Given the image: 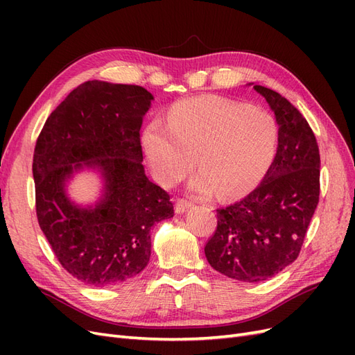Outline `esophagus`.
Instances as JSON below:
<instances>
[{
    "mask_svg": "<svg viewBox=\"0 0 355 355\" xmlns=\"http://www.w3.org/2000/svg\"><path fill=\"white\" fill-rule=\"evenodd\" d=\"M192 206H194V202L192 201H188V200H178L176 201V206H175V211L178 214H182L185 213L188 209H191Z\"/></svg>",
    "mask_w": 355,
    "mask_h": 355,
    "instance_id": "obj_1",
    "label": "esophagus"
}]
</instances>
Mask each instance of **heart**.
Returning <instances> with one entry per match:
<instances>
[{"mask_svg": "<svg viewBox=\"0 0 355 355\" xmlns=\"http://www.w3.org/2000/svg\"><path fill=\"white\" fill-rule=\"evenodd\" d=\"M278 145L274 116L254 106L198 96L173 106L167 125L151 121L142 146L158 182L171 187L200 167L188 188L198 196L239 197L252 191L270 170Z\"/></svg>", "mask_w": 355, "mask_h": 355, "instance_id": "obj_1", "label": "heart"}]
</instances>
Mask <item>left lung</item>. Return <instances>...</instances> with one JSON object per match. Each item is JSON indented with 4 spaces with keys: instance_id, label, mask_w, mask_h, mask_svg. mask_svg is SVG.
Listing matches in <instances>:
<instances>
[{
    "instance_id": "1",
    "label": "left lung",
    "mask_w": 355,
    "mask_h": 355,
    "mask_svg": "<svg viewBox=\"0 0 355 355\" xmlns=\"http://www.w3.org/2000/svg\"><path fill=\"white\" fill-rule=\"evenodd\" d=\"M278 125V146L261 185L218 209V228L204 247L213 270L259 283L283 271L302 247L320 196V153L309 124L280 93L262 85Z\"/></svg>"
}]
</instances>
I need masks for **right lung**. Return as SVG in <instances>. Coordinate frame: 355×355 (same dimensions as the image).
I'll return each mask as SVG.
<instances>
[{"mask_svg": "<svg viewBox=\"0 0 355 355\" xmlns=\"http://www.w3.org/2000/svg\"><path fill=\"white\" fill-rule=\"evenodd\" d=\"M154 96L141 85L93 80L73 89L50 114L35 145L32 175L37 218L60 265L93 286L124 283L151 257V228L173 218L164 189L145 175L144 116ZM98 174L93 203L69 196L73 178Z\"/></svg>", "mask_w": 355, "mask_h": 355, "instance_id": "add662e5", "label": "right lung"}]
</instances>
